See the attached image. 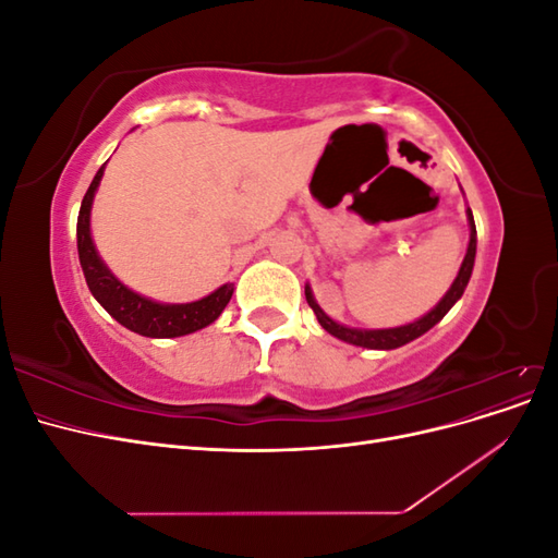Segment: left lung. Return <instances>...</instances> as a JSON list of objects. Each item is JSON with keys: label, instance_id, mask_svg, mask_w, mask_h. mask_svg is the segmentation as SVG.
I'll return each instance as SVG.
<instances>
[{"label": "left lung", "instance_id": "obj_1", "mask_svg": "<svg viewBox=\"0 0 558 558\" xmlns=\"http://www.w3.org/2000/svg\"><path fill=\"white\" fill-rule=\"evenodd\" d=\"M468 223H470V244H468V251H465V258L461 263L459 275H456L451 289L447 291V295L440 302H437V305L426 316H421L418 320H414V324L398 326V328H381V330L349 328V326L337 324V320H332L324 310L316 305V300H314L312 289H310V283H307L305 286V298L310 302V307L314 310L320 328L328 330L330 335H335L337 340L349 342V344H356V347H365V349H398L402 344L416 340V337H421L424 332H428L435 324H440L442 316L456 305V302L461 300L465 286L470 281L472 265H475V253H477V230H475V218H472L470 209H468Z\"/></svg>", "mask_w": 558, "mask_h": 558}]
</instances>
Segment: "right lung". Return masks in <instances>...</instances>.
I'll return each mask as SVG.
<instances>
[{
	"mask_svg": "<svg viewBox=\"0 0 558 558\" xmlns=\"http://www.w3.org/2000/svg\"><path fill=\"white\" fill-rule=\"evenodd\" d=\"M102 174L105 165L99 167L90 189L83 195L76 221L78 260L83 267V277H86V283L95 300L118 320V324L144 337H181L214 324L232 298V283H223L221 289H216L211 295L195 302H185V305H162V302H154L130 291L128 286H123L109 272V267L99 258L90 238L93 197L99 181H102Z\"/></svg>",
	"mask_w": 558,
	"mask_h": 558,
	"instance_id": "add662e5",
	"label": "right lung"
}]
</instances>
